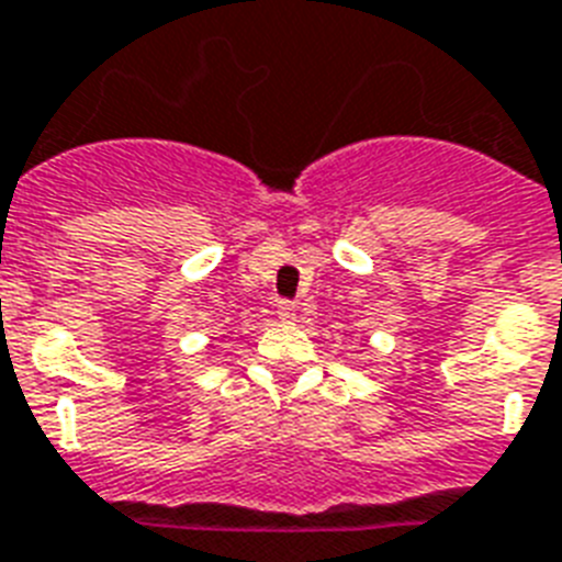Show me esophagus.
<instances>
[{"mask_svg": "<svg viewBox=\"0 0 562 562\" xmlns=\"http://www.w3.org/2000/svg\"><path fill=\"white\" fill-rule=\"evenodd\" d=\"M277 317H280L282 324H291V321L297 317V308H294V303H289V300H280V303H277Z\"/></svg>", "mask_w": 562, "mask_h": 562, "instance_id": "1", "label": "esophagus"}]
</instances>
